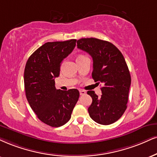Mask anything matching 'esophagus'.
I'll return each mask as SVG.
<instances>
[{"label": "esophagus", "instance_id": "1", "mask_svg": "<svg viewBox=\"0 0 157 157\" xmlns=\"http://www.w3.org/2000/svg\"><path fill=\"white\" fill-rule=\"evenodd\" d=\"M79 93H80L81 95H84V94H85L86 93V92L85 90H79Z\"/></svg>", "mask_w": 157, "mask_h": 157}]
</instances>
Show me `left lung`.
Returning a JSON list of instances; mask_svg holds the SVG:
<instances>
[{"label":"left lung","mask_w":157,"mask_h":157,"mask_svg":"<svg viewBox=\"0 0 157 157\" xmlns=\"http://www.w3.org/2000/svg\"><path fill=\"white\" fill-rule=\"evenodd\" d=\"M77 47L92 57V78L103 84L101 97L87 92L92 98L88 108L90 117L100 124H113L124 113L128 102L131 76L124 57L113 44L98 38H81Z\"/></svg>","instance_id":"1"}]
</instances>
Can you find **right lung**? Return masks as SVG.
<instances>
[{
	"instance_id": "add662e5",
	"label": "right lung",
	"mask_w": 157,
	"mask_h": 157,
	"mask_svg": "<svg viewBox=\"0 0 157 157\" xmlns=\"http://www.w3.org/2000/svg\"><path fill=\"white\" fill-rule=\"evenodd\" d=\"M75 42V39L47 42L30 55L25 65L27 100L38 119L53 127L69 121L79 98L78 90H57L55 82L63 59L72 52Z\"/></svg>"
}]
</instances>
